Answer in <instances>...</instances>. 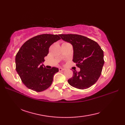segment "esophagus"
<instances>
[{
  "instance_id": "1",
  "label": "esophagus",
  "mask_w": 125,
  "mask_h": 125,
  "mask_svg": "<svg viewBox=\"0 0 125 125\" xmlns=\"http://www.w3.org/2000/svg\"><path fill=\"white\" fill-rule=\"evenodd\" d=\"M63 70H64V69H63L62 68H59V71H63Z\"/></svg>"
}]
</instances>
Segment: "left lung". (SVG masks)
Instances as JSON below:
<instances>
[{
    "label": "left lung",
    "mask_w": 125,
    "mask_h": 125,
    "mask_svg": "<svg viewBox=\"0 0 125 125\" xmlns=\"http://www.w3.org/2000/svg\"><path fill=\"white\" fill-rule=\"evenodd\" d=\"M63 41L72 44L74 63L80 71H73V77L68 82L71 86L86 89L95 83L104 64V52L96 42L77 34H60Z\"/></svg>",
    "instance_id": "1"
}]
</instances>
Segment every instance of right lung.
<instances>
[{"instance_id": "add662e5", "label": "right lung", "mask_w": 125, "mask_h": 125, "mask_svg": "<svg viewBox=\"0 0 125 125\" xmlns=\"http://www.w3.org/2000/svg\"><path fill=\"white\" fill-rule=\"evenodd\" d=\"M60 39L57 35L42 34L28 40L21 47L15 56L16 70L28 89L41 92L51 85L58 69H48L43 63L50 46Z\"/></svg>"}]
</instances>
